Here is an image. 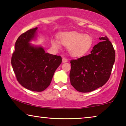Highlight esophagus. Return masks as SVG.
<instances>
[{"instance_id":"34e87169","label":"esophagus","mask_w":126,"mask_h":126,"mask_svg":"<svg viewBox=\"0 0 126 126\" xmlns=\"http://www.w3.org/2000/svg\"><path fill=\"white\" fill-rule=\"evenodd\" d=\"M68 60L66 59V58H63V63H66V62H68Z\"/></svg>"}]
</instances>
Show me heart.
Returning a JSON list of instances; mask_svg holds the SVG:
<instances>
[{
    "label": "heart",
    "mask_w": 126,
    "mask_h": 126,
    "mask_svg": "<svg viewBox=\"0 0 126 126\" xmlns=\"http://www.w3.org/2000/svg\"><path fill=\"white\" fill-rule=\"evenodd\" d=\"M58 39L53 38L51 44L55 47L60 48L61 43L68 46L69 53L72 56L79 57L87 53L92 45V38L88 34L75 32H65L59 35Z\"/></svg>",
    "instance_id": "obj_1"
}]
</instances>
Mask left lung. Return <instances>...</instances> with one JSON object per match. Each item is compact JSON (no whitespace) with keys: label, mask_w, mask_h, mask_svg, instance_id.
Segmentation results:
<instances>
[{"label":"left lung","mask_w":126,"mask_h":126,"mask_svg":"<svg viewBox=\"0 0 126 126\" xmlns=\"http://www.w3.org/2000/svg\"><path fill=\"white\" fill-rule=\"evenodd\" d=\"M94 46L91 53L70 61V84L77 91L89 92L102 87L111 75L115 51L107 37Z\"/></svg>","instance_id":"obj_1"}]
</instances>
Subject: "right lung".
Segmentation results:
<instances>
[{
    "instance_id": "add662e5",
    "label": "right lung",
    "mask_w": 126,
    "mask_h": 126,
    "mask_svg": "<svg viewBox=\"0 0 126 126\" xmlns=\"http://www.w3.org/2000/svg\"><path fill=\"white\" fill-rule=\"evenodd\" d=\"M37 29H30L18 37L11 65L20 85L29 90L42 92L49 86L62 58L46 53L41 46L31 44L36 39Z\"/></svg>"
}]
</instances>
